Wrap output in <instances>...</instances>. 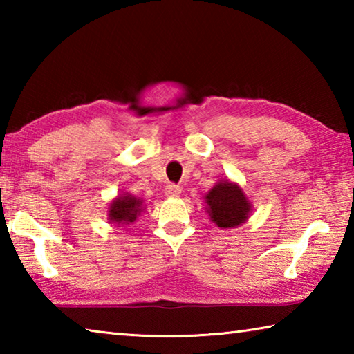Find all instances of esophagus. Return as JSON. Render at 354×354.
<instances>
[{
  "label": "esophagus",
  "mask_w": 354,
  "mask_h": 354,
  "mask_svg": "<svg viewBox=\"0 0 354 354\" xmlns=\"http://www.w3.org/2000/svg\"><path fill=\"white\" fill-rule=\"evenodd\" d=\"M165 195L167 196H179L181 195V187L176 184H167L165 185Z\"/></svg>",
  "instance_id": "34e87169"
}]
</instances>
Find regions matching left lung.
<instances>
[{"mask_svg": "<svg viewBox=\"0 0 354 354\" xmlns=\"http://www.w3.org/2000/svg\"><path fill=\"white\" fill-rule=\"evenodd\" d=\"M207 214L221 230L237 227L245 223L251 214V205L239 184L220 181L205 196Z\"/></svg>", "mask_w": 354, "mask_h": 354, "instance_id": "1", "label": "left lung"}]
</instances>
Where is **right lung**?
<instances>
[{
  "mask_svg": "<svg viewBox=\"0 0 354 354\" xmlns=\"http://www.w3.org/2000/svg\"><path fill=\"white\" fill-rule=\"evenodd\" d=\"M143 200L136 198V196L124 194L117 196L115 200L111 203L109 207V214H107V220L111 223H117V225H131L134 223L139 217L140 212L143 211Z\"/></svg>",
  "mask_w": 354,
  "mask_h": 354,
  "instance_id": "1",
  "label": "right lung"
}]
</instances>
